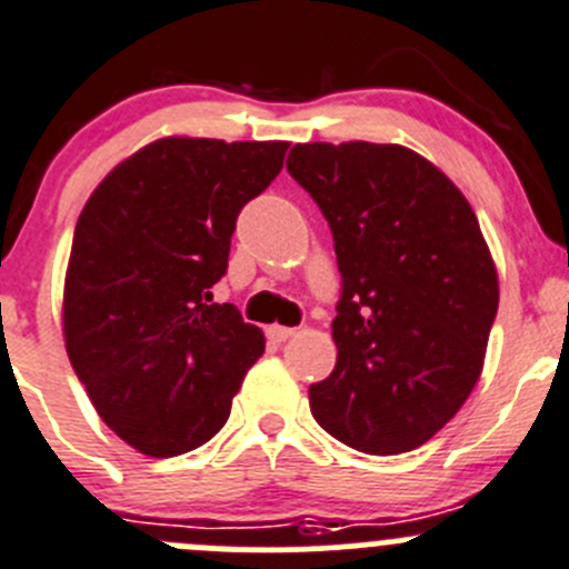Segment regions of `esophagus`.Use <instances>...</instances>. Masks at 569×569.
Segmentation results:
<instances>
[{
    "mask_svg": "<svg viewBox=\"0 0 569 569\" xmlns=\"http://www.w3.org/2000/svg\"><path fill=\"white\" fill-rule=\"evenodd\" d=\"M266 335H268V340H271V342H284L287 337L296 335V329H290V326H279V323H273V326H268Z\"/></svg>",
    "mask_w": 569,
    "mask_h": 569,
    "instance_id": "34e87169",
    "label": "esophagus"
}]
</instances>
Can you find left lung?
<instances>
[{"label":"left lung","mask_w":569,"mask_h":569,"mask_svg":"<svg viewBox=\"0 0 569 569\" xmlns=\"http://www.w3.org/2000/svg\"><path fill=\"white\" fill-rule=\"evenodd\" d=\"M287 171L329 221L342 277L337 365L309 387L312 418L357 451H412L473 392L498 312L473 207L398 143H298Z\"/></svg>","instance_id":"1"}]
</instances>
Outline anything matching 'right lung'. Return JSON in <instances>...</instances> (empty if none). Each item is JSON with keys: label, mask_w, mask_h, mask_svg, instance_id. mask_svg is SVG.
<instances>
[{"label": "right lung", "mask_w": 569, "mask_h": 569, "mask_svg": "<svg viewBox=\"0 0 569 569\" xmlns=\"http://www.w3.org/2000/svg\"><path fill=\"white\" fill-rule=\"evenodd\" d=\"M284 140L162 138L82 207L63 292L66 351L134 451L179 457L223 429L266 337L210 303L240 210L282 171Z\"/></svg>", "instance_id": "obj_1"}]
</instances>
